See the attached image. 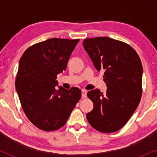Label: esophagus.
Returning <instances> with one entry per match:
<instances>
[{
  "instance_id": "esophagus-1",
  "label": "esophagus",
  "mask_w": 157,
  "mask_h": 157,
  "mask_svg": "<svg viewBox=\"0 0 157 157\" xmlns=\"http://www.w3.org/2000/svg\"><path fill=\"white\" fill-rule=\"evenodd\" d=\"M86 94H87V91L84 89H82V91H81V96H82L83 98L86 97V96H87Z\"/></svg>"
}]
</instances>
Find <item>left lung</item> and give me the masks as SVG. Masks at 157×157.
I'll list each match as a JSON object with an SVG mask.
<instances>
[{
  "instance_id": "obj_1",
  "label": "left lung",
  "mask_w": 157,
  "mask_h": 157,
  "mask_svg": "<svg viewBox=\"0 0 157 157\" xmlns=\"http://www.w3.org/2000/svg\"><path fill=\"white\" fill-rule=\"evenodd\" d=\"M83 46L94 67L104 71L107 89L87 93L94 109L86 114L92 127L115 132L126 124L138 106L142 93L143 68L140 58L129 45L109 37L86 38Z\"/></svg>"
}]
</instances>
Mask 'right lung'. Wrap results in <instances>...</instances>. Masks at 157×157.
I'll return each mask as SVG.
<instances>
[{"label":"right lung","mask_w":157,"mask_h":157,"mask_svg":"<svg viewBox=\"0 0 157 157\" xmlns=\"http://www.w3.org/2000/svg\"><path fill=\"white\" fill-rule=\"evenodd\" d=\"M78 41L50 38L29 47L19 61L16 91L25 114L40 129L61 128L80 99L78 88L65 89L56 80Z\"/></svg>","instance_id":"obj_1"}]
</instances>
